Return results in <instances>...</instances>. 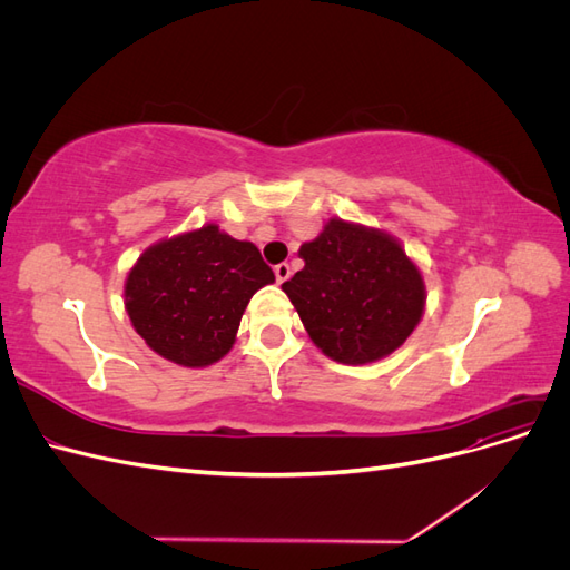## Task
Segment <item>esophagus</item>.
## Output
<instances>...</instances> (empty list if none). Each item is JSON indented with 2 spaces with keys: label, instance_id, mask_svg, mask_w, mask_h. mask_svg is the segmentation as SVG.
I'll return each instance as SVG.
<instances>
[{
  "label": "esophagus",
  "instance_id": "obj_1",
  "mask_svg": "<svg viewBox=\"0 0 570 570\" xmlns=\"http://www.w3.org/2000/svg\"><path fill=\"white\" fill-rule=\"evenodd\" d=\"M275 271V281L278 283H285V281H289V275H292V268H289V264H278L273 268Z\"/></svg>",
  "mask_w": 570,
  "mask_h": 570
}]
</instances>
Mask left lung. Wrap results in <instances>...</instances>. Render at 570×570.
Segmentation results:
<instances>
[{"mask_svg": "<svg viewBox=\"0 0 570 570\" xmlns=\"http://www.w3.org/2000/svg\"><path fill=\"white\" fill-rule=\"evenodd\" d=\"M299 256L304 268L283 289L325 356L371 364L402 347L419 325L421 271L390 235L333 218Z\"/></svg>", "mask_w": 570, "mask_h": 570, "instance_id": "left-lung-1", "label": "left lung"}]
</instances>
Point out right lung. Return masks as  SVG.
I'll return each mask as SVG.
<instances>
[{
	"mask_svg": "<svg viewBox=\"0 0 570 570\" xmlns=\"http://www.w3.org/2000/svg\"><path fill=\"white\" fill-rule=\"evenodd\" d=\"M273 281L252 243L212 223L137 258L126 281V312L154 352L202 368L230 352L252 295Z\"/></svg>",
	"mask_w": 570,
	"mask_h": 570,
	"instance_id": "add662e5",
	"label": "right lung"
}]
</instances>
